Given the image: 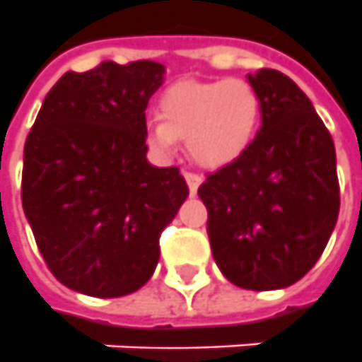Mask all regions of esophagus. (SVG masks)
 <instances>
[{
  "mask_svg": "<svg viewBox=\"0 0 362 362\" xmlns=\"http://www.w3.org/2000/svg\"><path fill=\"white\" fill-rule=\"evenodd\" d=\"M183 177H185L187 185H189V191H191V193H197L199 185H201V177H199L197 173H193V171H185Z\"/></svg>",
  "mask_w": 362,
  "mask_h": 362,
  "instance_id": "34e87169",
  "label": "esophagus"
}]
</instances>
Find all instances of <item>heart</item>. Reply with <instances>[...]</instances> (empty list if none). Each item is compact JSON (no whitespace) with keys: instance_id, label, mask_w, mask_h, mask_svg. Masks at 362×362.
<instances>
[{"instance_id":"obj_1","label":"heart","mask_w":362,"mask_h":362,"mask_svg":"<svg viewBox=\"0 0 362 362\" xmlns=\"http://www.w3.org/2000/svg\"><path fill=\"white\" fill-rule=\"evenodd\" d=\"M261 113V95L247 79L179 81L159 99V119L147 121L145 139L163 155L175 151L177 139H187L197 163L221 167L247 151Z\"/></svg>"}]
</instances>
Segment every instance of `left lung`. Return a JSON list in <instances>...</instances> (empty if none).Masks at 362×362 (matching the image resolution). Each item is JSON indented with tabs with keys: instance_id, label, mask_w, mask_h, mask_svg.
Here are the masks:
<instances>
[{
	"instance_id": "obj_1",
	"label": "left lung",
	"mask_w": 362,
	"mask_h": 362,
	"mask_svg": "<svg viewBox=\"0 0 362 362\" xmlns=\"http://www.w3.org/2000/svg\"><path fill=\"white\" fill-rule=\"evenodd\" d=\"M261 129L235 161L207 173L211 251L233 285L273 291L303 279L339 217L337 155L329 129L291 77L259 69Z\"/></svg>"
}]
</instances>
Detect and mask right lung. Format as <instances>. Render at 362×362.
Wrapping results in <instances>:
<instances>
[{
    "label": "right lung",
    "mask_w": 362,
    "mask_h": 362,
    "mask_svg": "<svg viewBox=\"0 0 362 362\" xmlns=\"http://www.w3.org/2000/svg\"><path fill=\"white\" fill-rule=\"evenodd\" d=\"M161 79L163 65L149 59L67 71L29 131L23 211L53 277L77 293L107 299L141 288L189 195L179 167L145 159V109Z\"/></svg>",
    "instance_id": "add662e5"
}]
</instances>
